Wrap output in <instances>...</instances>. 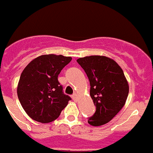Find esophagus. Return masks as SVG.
<instances>
[{"instance_id":"1","label":"esophagus","mask_w":153,"mask_h":153,"mask_svg":"<svg viewBox=\"0 0 153 153\" xmlns=\"http://www.w3.org/2000/svg\"><path fill=\"white\" fill-rule=\"evenodd\" d=\"M72 98L74 101H76L77 100V95H76V94H74V95L72 96Z\"/></svg>"}]
</instances>
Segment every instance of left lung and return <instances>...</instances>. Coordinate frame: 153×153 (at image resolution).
Segmentation results:
<instances>
[{
    "mask_svg": "<svg viewBox=\"0 0 153 153\" xmlns=\"http://www.w3.org/2000/svg\"><path fill=\"white\" fill-rule=\"evenodd\" d=\"M76 61L88 76L90 97L96 106L89 124L107 123L123 107L128 97L129 84L123 71L115 60L105 56H85Z\"/></svg>",
    "mask_w": 153,
    "mask_h": 153,
    "instance_id": "obj_1",
    "label": "left lung"
}]
</instances>
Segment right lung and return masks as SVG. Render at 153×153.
I'll return each instance as SVG.
<instances>
[{
  "label": "right lung",
  "instance_id": "1",
  "mask_svg": "<svg viewBox=\"0 0 153 153\" xmlns=\"http://www.w3.org/2000/svg\"><path fill=\"white\" fill-rule=\"evenodd\" d=\"M70 56L46 54L33 59L23 70L17 86L21 106L32 120L48 123L59 117L71 100L64 94L58 75Z\"/></svg>",
  "mask_w": 153,
  "mask_h": 153
}]
</instances>
